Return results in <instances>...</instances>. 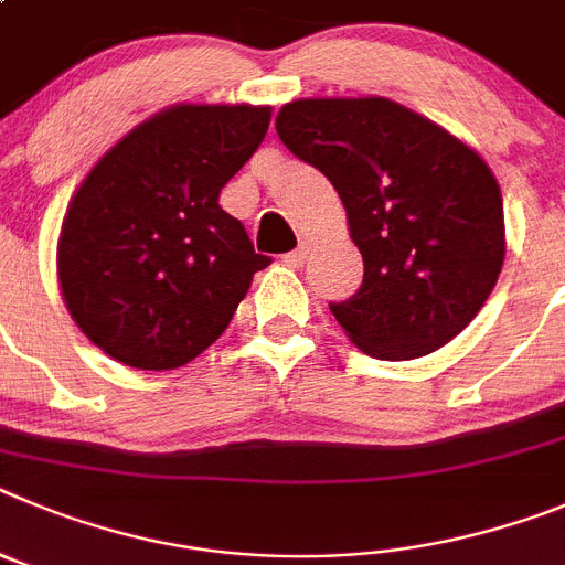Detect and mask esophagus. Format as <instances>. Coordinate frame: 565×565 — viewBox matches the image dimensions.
Returning a JSON list of instances; mask_svg holds the SVG:
<instances>
[{
	"label": "esophagus",
	"mask_w": 565,
	"mask_h": 565,
	"mask_svg": "<svg viewBox=\"0 0 565 565\" xmlns=\"http://www.w3.org/2000/svg\"><path fill=\"white\" fill-rule=\"evenodd\" d=\"M307 256H309V242H303V238H301V245H298L292 253H289L287 262L295 264V267H301V264L307 262Z\"/></svg>",
	"instance_id": "34e87169"
}]
</instances>
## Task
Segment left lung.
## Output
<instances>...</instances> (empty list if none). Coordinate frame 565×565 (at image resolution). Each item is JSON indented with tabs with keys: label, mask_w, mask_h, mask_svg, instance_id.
<instances>
[{
	"label": "left lung",
	"mask_w": 565,
	"mask_h": 565,
	"mask_svg": "<svg viewBox=\"0 0 565 565\" xmlns=\"http://www.w3.org/2000/svg\"><path fill=\"white\" fill-rule=\"evenodd\" d=\"M276 131L332 182L363 256V287L329 307L349 340L380 360L450 343L504 267V202L484 157L377 95L292 100Z\"/></svg>",
	"instance_id": "left-lung-1"
}]
</instances>
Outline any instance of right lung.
Here are the masks:
<instances>
[{
	"mask_svg": "<svg viewBox=\"0 0 565 565\" xmlns=\"http://www.w3.org/2000/svg\"><path fill=\"white\" fill-rule=\"evenodd\" d=\"M273 106L177 104L84 177L58 233L61 298L100 352L137 371L200 358L231 323L258 256L220 194L262 146Z\"/></svg>",
	"mask_w": 565,
	"mask_h": 565,
	"instance_id": "obj_1",
	"label": "right lung"
}]
</instances>
